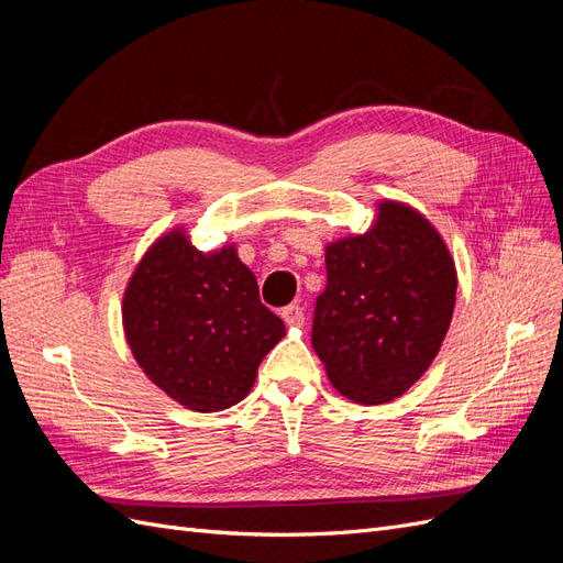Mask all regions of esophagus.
<instances>
[{
  "label": "esophagus",
  "instance_id": "esophagus-1",
  "mask_svg": "<svg viewBox=\"0 0 563 563\" xmlns=\"http://www.w3.org/2000/svg\"><path fill=\"white\" fill-rule=\"evenodd\" d=\"M282 319L286 321V327H302L305 312L300 305H286V308L282 310Z\"/></svg>",
  "mask_w": 563,
  "mask_h": 563
}]
</instances>
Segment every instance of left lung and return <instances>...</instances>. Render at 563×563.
Instances as JSON below:
<instances>
[{
	"label": "left lung",
	"mask_w": 563,
	"mask_h": 563,
	"mask_svg": "<svg viewBox=\"0 0 563 563\" xmlns=\"http://www.w3.org/2000/svg\"><path fill=\"white\" fill-rule=\"evenodd\" d=\"M457 272L444 236L420 211L378 201L364 234L327 244L312 347L331 385L356 404L401 397L449 333Z\"/></svg>",
	"instance_id": "8db88e82"
}]
</instances>
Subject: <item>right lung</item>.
Returning a JSON list of instances; mask_svg holds the SVG:
<instances>
[{
    "mask_svg": "<svg viewBox=\"0 0 563 563\" xmlns=\"http://www.w3.org/2000/svg\"><path fill=\"white\" fill-rule=\"evenodd\" d=\"M122 323L145 376L197 413L240 404L263 356L286 335L234 244L199 251L185 228L164 232L143 253L126 284Z\"/></svg>",
    "mask_w": 563,
    "mask_h": 563,
    "instance_id": "1",
    "label": "right lung"
}]
</instances>
